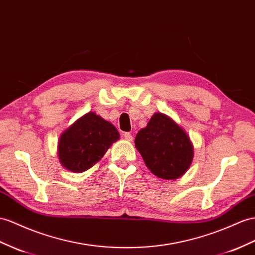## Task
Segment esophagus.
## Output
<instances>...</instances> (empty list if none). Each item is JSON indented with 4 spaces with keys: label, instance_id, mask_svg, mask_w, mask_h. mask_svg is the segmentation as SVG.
Masks as SVG:
<instances>
[{
    "label": "esophagus",
    "instance_id": "1",
    "mask_svg": "<svg viewBox=\"0 0 255 255\" xmlns=\"http://www.w3.org/2000/svg\"><path fill=\"white\" fill-rule=\"evenodd\" d=\"M124 138H125V140L126 141H132V134L130 133V132H125L124 133Z\"/></svg>",
    "mask_w": 255,
    "mask_h": 255
}]
</instances>
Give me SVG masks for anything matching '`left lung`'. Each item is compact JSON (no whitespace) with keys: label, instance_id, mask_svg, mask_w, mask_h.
Returning <instances> with one entry per match:
<instances>
[{"label":"left lung","instance_id":"left-lung-1","mask_svg":"<svg viewBox=\"0 0 255 255\" xmlns=\"http://www.w3.org/2000/svg\"><path fill=\"white\" fill-rule=\"evenodd\" d=\"M134 144L151 172L165 180L182 177L194 157L187 133L170 117L158 112L136 133Z\"/></svg>","mask_w":255,"mask_h":255}]
</instances>
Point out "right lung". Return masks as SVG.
Here are the masks:
<instances>
[{
  "mask_svg": "<svg viewBox=\"0 0 255 255\" xmlns=\"http://www.w3.org/2000/svg\"><path fill=\"white\" fill-rule=\"evenodd\" d=\"M120 139L117 129L95 112H89L64 130L58 143V157L68 170L80 173L99 161Z\"/></svg>",
  "mask_w": 255,
  "mask_h": 255,
  "instance_id": "obj_1",
  "label": "right lung"
}]
</instances>
